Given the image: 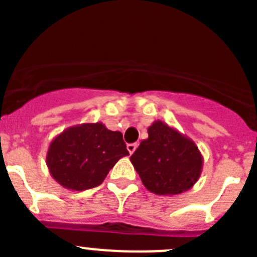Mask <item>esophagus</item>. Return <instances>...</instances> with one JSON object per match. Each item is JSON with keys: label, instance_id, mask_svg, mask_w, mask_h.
I'll use <instances>...</instances> for the list:
<instances>
[{"label": "esophagus", "instance_id": "34e87169", "mask_svg": "<svg viewBox=\"0 0 257 257\" xmlns=\"http://www.w3.org/2000/svg\"><path fill=\"white\" fill-rule=\"evenodd\" d=\"M136 148H138V144H136V143H134V144H127V151H128L130 154H133Z\"/></svg>", "mask_w": 257, "mask_h": 257}]
</instances>
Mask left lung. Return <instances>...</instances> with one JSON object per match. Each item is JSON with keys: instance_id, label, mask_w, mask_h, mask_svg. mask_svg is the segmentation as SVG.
Wrapping results in <instances>:
<instances>
[{"instance_id": "8db88e82", "label": "left lung", "mask_w": 257, "mask_h": 257, "mask_svg": "<svg viewBox=\"0 0 257 257\" xmlns=\"http://www.w3.org/2000/svg\"><path fill=\"white\" fill-rule=\"evenodd\" d=\"M144 187L157 196H176L198 181L203 157L196 143L178 128L157 119L148 139L130 157Z\"/></svg>"}]
</instances>
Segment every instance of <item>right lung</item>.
Returning a JSON list of instances; mask_svg holds the SVG:
<instances>
[{"label":"right lung","mask_w":257,"mask_h":257,"mask_svg":"<svg viewBox=\"0 0 257 257\" xmlns=\"http://www.w3.org/2000/svg\"><path fill=\"white\" fill-rule=\"evenodd\" d=\"M128 156L119 131L101 122L65 128L51 140L46 165L51 178L69 190H87L100 185L109 170Z\"/></svg>","instance_id":"1"}]
</instances>
